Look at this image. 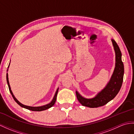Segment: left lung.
<instances>
[{"label":"left lung","instance_id":"8db88e82","mask_svg":"<svg viewBox=\"0 0 134 134\" xmlns=\"http://www.w3.org/2000/svg\"><path fill=\"white\" fill-rule=\"evenodd\" d=\"M115 52V67L110 81L106 86L94 98L87 99L76 91L77 100L82 105L90 108L103 106L115 97L122 85L124 75V65L122 61V53L119 46L114 39H111Z\"/></svg>","mask_w":134,"mask_h":134}]
</instances>
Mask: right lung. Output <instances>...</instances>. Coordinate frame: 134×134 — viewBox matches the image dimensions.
Listing matches in <instances>:
<instances>
[{"instance_id":"1","label":"right lung","mask_w":134,"mask_h":134,"mask_svg":"<svg viewBox=\"0 0 134 134\" xmlns=\"http://www.w3.org/2000/svg\"><path fill=\"white\" fill-rule=\"evenodd\" d=\"M9 66H10V64H9ZM9 66L8 67V68L9 67ZM8 71V70L7 71ZM6 78H7V84H8V88H9V90H10V92L11 93V94L12 95V97H13L14 100L17 103L20 105V106H21V107H23L24 108H26V109H28L29 110H31V111H43V110H46L47 109H48V108H51V107H52L53 105H54L55 103L56 102V100H57V94H58V90H59V88L57 89V91H56L55 94V95L54 96V98H53V99L52 100V101L49 103L46 104V105H43V106H39V107H31V106H28V105H24L23 104H21V103H20L19 102L17 99H16V98L15 97L13 93H12L11 90V87H10V83H9V81H8V73H7V76H6Z\"/></svg>"}]
</instances>
